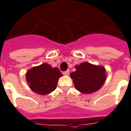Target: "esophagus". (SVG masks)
Segmentation results:
<instances>
[{
	"instance_id": "34e87169",
	"label": "esophagus",
	"mask_w": 131,
	"mask_h": 131,
	"mask_svg": "<svg viewBox=\"0 0 131 131\" xmlns=\"http://www.w3.org/2000/svg\"><path fill=\"white\" fill-rule=\"evenodd\" d=\"M69 73H70L69 70H66V71L63 72V74L64 75H69Z\"/></svg>"
}]
</instances>
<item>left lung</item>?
<instances>
[{"label":"left lung","instance_id":"left-lung-1","mask_svg":"<svg viewBox=\"0 0 131 131\" xmlns=\"http://www.w3.org/2000/svg\"><path fill=\"white\" fill-rule=\"evenodd\" d=\"M76 70L70 73L75 88L83 94H91L99 90L106 78L103 66L84 62L75 66Z\"/></svg>","mask_w":131,"mask_h":131}]
</instances>
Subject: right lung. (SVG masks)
I'll use <instances>...</instances> for the list:
<instances>
[{"instance_id": "obj_1", "label": "right lung", "mask_w": 131, "mask_h": 131, "mask_svg": "<svg viewBox=\"0 0 131 131\" xmlns=\"http://www.w3.org/2000/svg\"><path fill=\"white\" fill-rule=\"evenodd\" d=\"M62 74L58 68H52L43 63L31 68L26 73V80L31 90L45 95L55 90L58 80Z\"/></svg>"}]
</instances>
